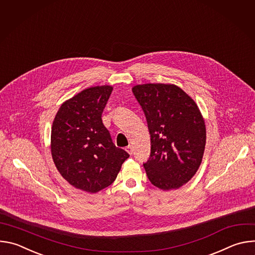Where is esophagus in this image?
<instances>
[{"label": "esophagus", "instance_id": "1", "mask_svg": "<svg viewBox=\"0 0 255 255\" xmlns=\"http://www.w3.org/2000/svg\"><path fill=\"white\" fill-rule=\"evenodd\" d=\"M125 150L130 154V155H132V153H133V150H132V146L131 145H128V146L125 148Z\"/></svg>", "mask_w": 255, "mask_h": 255}]
</instances>
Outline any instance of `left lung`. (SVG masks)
Segmentation results:
<instances>
[{
	"label": "left lung",
	"instance_id": "obj_1",
	"mask_svg": "<svg viewBox=\"0 0 255 255\" xmlns=\"http://www.w3.org/2000/svg\"><path fill=\"white\" fill-rule=\"evenodd\" d=\"M132 92L150 133L145 171L153 186L163 191L178 189L195 175L203 159L206 126L199 108L174 85H137Z\"/></svg>",
	"mask_w": 255,
	"mask_h": 255
}]
</instances>
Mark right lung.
<instances>
[{"instance_id": "1", "label": "right lung", "mask_w": 255, "mask_h": 255, "mask_svg": "<svg viewBox=\"0 0 255 255\" xmlns=\"http://www.w3.org/2000/svg\"><path fill=\"white\" fill-rule=\"evenodd\" d=\"M111 86L86 89L65 101L51 128V155L62 177L77 189L97 193L116 179L129 154L115 146L102 113Z\"/></svg>"}]
</instances>
